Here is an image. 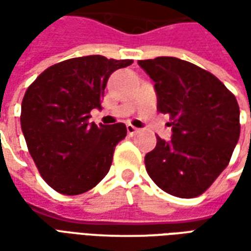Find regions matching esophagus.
Returning a JSON list of instances; mask_svg holds the SVG:
<instances>
[{
	"label": "esophagus",
	"instance_id": "esophagus-1",
	"mask_svg": "<svg viewBox=\"0 0 251 251\" xmlns=\"http://www.w3.org/2000/svg\"><path fill=\"white\" fill-rule=\"evenodd\" d=\"M126 130H127V133L130 134V136H133V134H136L137 131H138V129H137L136 126H133V125H126Z\"/></svg>",
	"mask_w": 251,
	"mask_h": 251
}]
</instances>
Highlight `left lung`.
Masks as SVG:
<instances>
[{
    "label": "left lung",
    "mask_w": 251,
    "mask_h": 251,
    "mask_svg": "<svg viewBox=\"0 0 251 251\" xmlns=\"http://www.w3.org/2000/svg\"><path fill=\"white\" fill-rule=\"evenodd\" d=\"M154 82L157 110L169 115L172 140L145 156L151 179L167 194L196 198L225 171L241 124L234 94L211 72L172 56L138 60Z\"/></svg>",
    "instance_id": "left-lung-1"
}]
</instances>
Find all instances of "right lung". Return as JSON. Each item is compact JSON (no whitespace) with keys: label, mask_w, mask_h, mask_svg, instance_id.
Segmentation results:
<instances>
[{"label":"right lung","mask_w":251,"mask_h":251,"mask_svg":"<svg viewBox=\"0 0 251 251\" xmlns=\"http://www.w3.org/2000/svg\"><path fill=\"white\" fill-rule=\"evenodd\" d=\"M133 60L100 55L74 57L48 67L25 91L21 129L39 174L63 195L87 192L109 172L126 126L90 122L100 109L109 76Z\"/></svg>","instance_id":"1"}]
</instances>
